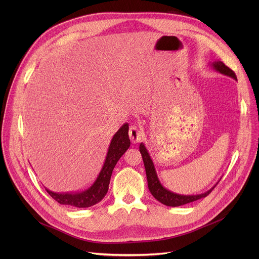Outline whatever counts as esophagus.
I'll return each instance as SVG.
<instances>
[{
  "mask_svg": "<svg viewBox=\"0 0 259 259\" xmlns=\"http://www.w3.org/2000/svg\"><path fill=\"white\" fill-rule=\"evenodd\" d=\"M129 137L132 143H139L144 137V132L140 126L133 124L129 128Z\"/></svg>",
  "mask_w": 259,
  "mask_h": 259,
  "instance_id": "1",
  "label": "esophagus"
}]
</instances>
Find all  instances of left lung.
Segmentation results:
<instances>
[{
    "instance_id": "8db88e82",
    "label": "left lung",
    "mask_w": 259,
    "mask_h": 259,
    "mask_svg": "<svg viewBox=\"0 0 259 259\" xmlns=\"http://www.w3.org/2000/svg\"><path fill=\"white\" fill-rule=\"evenodd\" d=\"M212 65L214 67V69H216L217 71H220L223 74H226V75L233 77L234 79L237 80L235 72L232 69H230V68L228 66H226L223 62L219 61V62L213 63ZM140 151L142 153V157H143V160H144V166H145V169H146L148 188H149V190H150V192L154 196V198H156L159 202L164 203V205H166V206L179 207V206L186 205V203L198 200L202 197H206L212 192V190L217 185L216 184L212 189L209 190V191L202 193V194H198V195H180V194L173 193V192L169 191V190L165 189L158 182L153 162H152L150 156H149V154L146 150V148L143 144L140 145Z\"/></svg>"
}]
</instances>
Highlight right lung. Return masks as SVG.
Masks as SVG:
<instances>
[{
    "instance_id": "add662e5",
    "label": "right lung",
    "mask_w": 259,
    "mask_h": 259,
    "mask_svg": "<svg viewBox=\"0 0 259 259\" xmlns=\"http://www.w3.org/2000/svg\"><path fill=\"white\" fill-rule=\"evenodd\" d=\"M128 130V124H125L115 133L110 146H109L104 166L98 179L89 188L76 193H54L46 189L48 194L62 205L77 208H88L101 201L108 192L111 174L116 162L130 147Z\"/></svg>"
}]
</instances>
